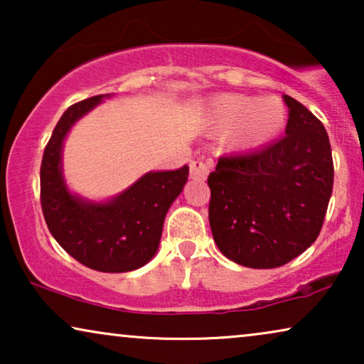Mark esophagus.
Listing matches in <instances>:
<instances>
[{
    "label": "esophagus",
    "mask_w": 364,
    "mask_h": 364,
    "mask_svg": "<svg viewBox=\"0 0 364 364\" xmlns=\"http://www.w3.org/2000/svg\"><path fill=\"white\" fill-rule=\"evenodd\" d=\"M212 162L203 161V159H197L191 164V177L196 181H203L208 176V168H210Z\"/></svg>",
    "instance_id": "obj_1"
}]
</instances>
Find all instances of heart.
<instances>
[{"label": "heart", "instance_id": "obj_1", "mask_svg": "<svg viewBox=\"0 0 364 364\" xmlns=\"http://www.w3.org/2000/svg\"><path fill=\"white\" fill-rule=\"evenodd\" d=\"M287 111L278 99L247 96H223L213 104L210 112L212 131L225 136L237 131L235 142L242 147H253L277 136L285 126Z\"/></svg>", "mask_w": 364, "mask_h": 364}]
</instances>
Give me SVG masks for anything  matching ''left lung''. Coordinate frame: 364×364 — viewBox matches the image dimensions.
Segmentation results:
<instances>
[{
  "label": "left lung",
  "instance_id": "8db88e82",
  "mask_svg": "<svg viewBox=\"0 0 364 364\" xmlns=\"http://www.w3.org/2000/svg\"><path fill=\"white\" fill-rule=\"evenodd\" d=\"M285 134L250 154L220 157L207 182L218 250L238 265L277 268L306 250L325 220L333 157L320 119L290 96Z\"/></svg>",
  "mask_w": 364,
  "mask_h": 364
}]
</instances>
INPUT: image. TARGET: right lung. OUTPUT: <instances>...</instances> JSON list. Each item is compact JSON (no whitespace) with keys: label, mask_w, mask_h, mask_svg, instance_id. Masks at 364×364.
Segmentation results:
<instances>
[{"label":"right lung","mask_w":364,"mask_h":364,"mask_svg":"<svg viewBox=\"0 0 364 364\" xmlns=\"http://www.w3.org/2000/svg\"><path fill=\"white\" fill-rule=\"evenodd\" d=\"M106 96L73 104L54 127L41 162V207L49 232L69 255L92 270L122 273L156 255L164 218L186 186L188 167L149 172L109 202H89L69 192L63 177L64 137Z\"/></svg>","instance_id":"obj_1"}]
</instances>
